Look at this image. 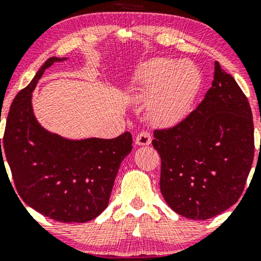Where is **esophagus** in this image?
<instances>
[{"label":"esophagus","instance_id":"34e87169","mask_svg":"<svg viewBox=\"0 0 261 261\" xmlns=\"http://www.w3.org/2000/svg\"><path fill=\"white\" fill-rule=\"evenodd\" d=\"M151 135L147 131H141L136 136V145L137 146H148L151 143Z\"/></svg>","mask_w":261,"mask_h":261}]
</instances>
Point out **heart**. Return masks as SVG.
<instances>
[{
    "mask_svg": "<svg viewBox=\"0 0 261 261\" xmlns=\"http://www.w3.org/2000/svg\"><path fill=\"white\" fill-rule=\"evenodd\" d=\"M201 76L190 61L154 58L136 68L128 91L134 98L147 101L148 118L160 126L180 121L199 92Z\"/></svg>",
    "mask_w": 261,
    "mask_h": 261,
    "instance_id": "heart-1",
    "label": "heart"
}]
</instances>
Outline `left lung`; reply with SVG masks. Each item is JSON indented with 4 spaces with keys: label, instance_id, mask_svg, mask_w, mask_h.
I'll list each match as a JSON object with an SVG mask.
<instances>
[{
    "label": "left lung",
    "instance_id": "8db88e82",
    "mask_svg": "<svg viewBox=\"0 0 261 261\" xmlns=\"http://www.w3.org/2000/svg\"><path fill=\"white\" fill-rule=\"evenodd\" d=\"M161 193L169 207L208 220L238 201L254 158L253 115L236 80L215 62L211 88L184 120L155 130Z\"/></svg>",
    "mask_w": 261,
    "mask_h": 261
}]
</instances>
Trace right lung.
Wrapping results in <instances>:
<instances>
[{"instance_id":"right-lung-1","label":"right lung","mask_w":261,"mask_h":261,"mask_svg":"<svg viewBox=\"0 0 261 261\" xmlns=\"http://www.w3.org/2000/svg\"><path fill=\"white\" fill-rule=\"evenodd\" d=\"M66 58L47 59L32 82L12 103L0 139V164L6 155L18 195L39 214L62 223H83L98 217L109 197L122 160L133 149V136L112 140H71L39 124L32 106L44 71Z\"/></svg>"}]
</instances>
